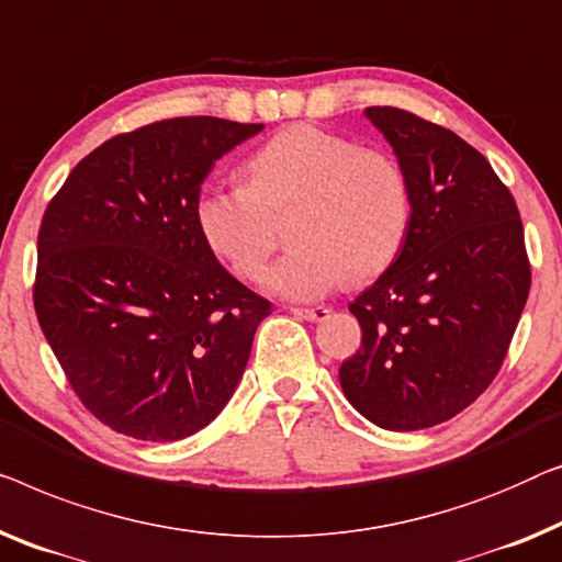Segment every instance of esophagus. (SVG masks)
Returning <instances> with one entry per match:
<instances>
[{
  "label": "esophagus",
  "instance_id": "34e87169",
  "mask_svg": "<svg viewBox=\"0 0 562 562\" xmlns=\"http://www.w3.org/2000/svg\"><path fill=\"white\" fill-rule=\"evenodd\" d=\"M291 314L306 322H324L329 316L327 306H291Z\"/></svg>",
  "mask_w": 562,
  "mask_h": 562
}]
</instances>
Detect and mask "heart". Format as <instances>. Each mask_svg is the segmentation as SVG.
I'll use <instances>...</instances> for the list:
<instances>
[{"mask_svg": "<svg viewBox=\"0 0 562 562\" xmlns=\"http://www.w3.org/2000/svg\"><path fill=\"white\" fill-rule=\"evenodd\" d=\"M250 182L202 187L194 221L235 276L256 281L279 246L273 215L296 210V250L263 276L276 296L312 301L372 279L401 254L411 184L401 161L312 124L283 128L248 161Z\"/></svg>", "mask_w": 562, "mask_h": 562, "instance_id": "heart-1", "label": "heart"}]
</instances>
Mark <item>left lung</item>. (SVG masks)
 <instances>
[{
    "label": "left lung",
    "instance_id": "1",
    "mask_svg": "<svg viewBox=\"0 0 562 562\" xmlns=\"http://www.w3.org/2000/svg\"><path fill=\"white\" fill-rule=\"evenodd\" d=\"M364 113L408 177L411 223L395 261L349 304L362 345L339 382L375 426L420 430L497 378L530 294V258L517 202L484 154L411 111Z\"/></svg>",
    "mask_w": 562,
    "mask_h": 562
}]
</instances>
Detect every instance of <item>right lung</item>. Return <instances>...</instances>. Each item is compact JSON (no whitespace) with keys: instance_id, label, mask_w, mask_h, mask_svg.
I'll list each match as a JSON object with an SVG mask.
<instances>
[{"instance_id":"obj_1","label":"right lung","mask_w":562,"mask_h":562,"mask_svg":"<svg viewBox=\"0 0 562 562\" xmlns=\"http://www.w3.org/2000/svg\"><path fill=\"white\" fill-rule=\"evenodd\" d=\"M263 124L180 116L103 142L37 233L35 314L72 393L116 434L180 441L231 401L271 301L198 231L217 159Z\"/></svg>"}]
</instances>
